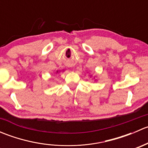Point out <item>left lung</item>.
<instances>
[{"instance_id":"8db88e82","label":"left lung","mask_w":148,"mask_h":148,"mask_svg":"<svg viewBox=\"0 0 148 148\" xmlns=\"http://www.w3.org/2000/svg\"><path fill=\"white\" fill-rule=\"evenodd\" d=\"M95 80H96V79H95Z\"/></svg>"}]
</instances>
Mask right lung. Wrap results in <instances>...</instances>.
I'll return each mask as SVG.
<instances>
[{"mask_svg":"<svg viewBox=\"0 0 148 148\" xmlns=\"http://www.w3.org/2000/svg\"><path fill=\"white\" fill-rule=\"evenodd\" d=\"M62 71H64V70H62ZM60 71H56V74H58V73H59V72H60Z\"/></svg>","mask_w":148,"mask_h":148,"instance_id":"right-lung-1","label":"right lung"}]
</instances>
